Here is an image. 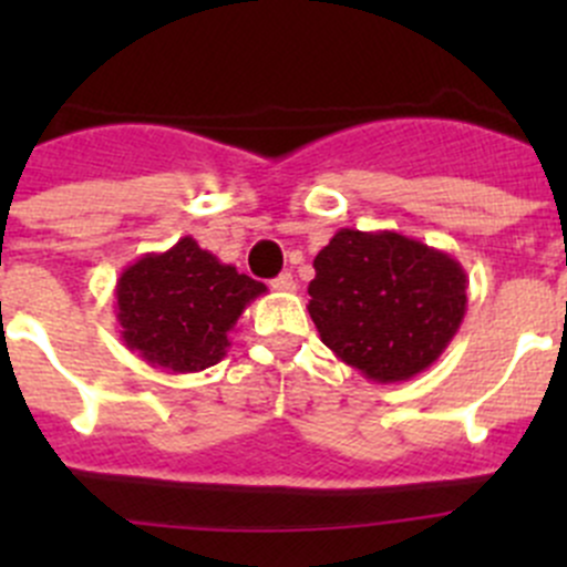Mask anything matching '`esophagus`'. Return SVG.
I'll use <instances>...</instances> for the list:
<instances>
[{"label": "esophagus", "mask_w": 567, "mask_h": 567, "mask_svg": "<svg viewBox=\"0 0 567 567\" xmlns=\"http://www.w3.org/2000/svg\"><path fill=\"white\" fill-rule=\"evenodd\" d=\"M271 288H274V290H279V293H293V290H296V279H293V274H288V271L279 274V277L274 279V282H271Z\"/></svg>", "instance_id": "obj_1"}]
</instances>
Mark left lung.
<instances>
[{"label":"left lung","mask_w":567,"mask_h":567,"mask_svg":"<svg viewBox=\"0 0 567 567\" xmlns=\"http://www.w3.org/2000/svg\"><path fill=\"white\" fill-rule=\"evenodd\" d=\"M312 266L307 310L320 340L375 384L425 373L466 316L461 262L394 230L342 227Z\"/></svg>","instance_id":"left-lung-1"}]
</instances>
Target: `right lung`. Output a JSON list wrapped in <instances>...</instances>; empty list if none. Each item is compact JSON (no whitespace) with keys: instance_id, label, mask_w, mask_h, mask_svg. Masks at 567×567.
<instances>
[{"instance_id":"right-lung-1","label":"right lung","mask_w":567,"mask_h":567,"mask_svg":"<svg viewBox=\"0 0 567 567\" xmlns=\"http://www.w3.org/2000/svg\"><path fill=\"white\" fill-rule=\"evenodd\" d=\"M266 285L238 274L192 236L147 251L114 285V316L125 348L164 373H199L221 362L230 331Z\"/></svg>"}]
</instances>
